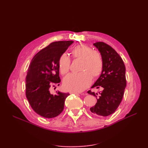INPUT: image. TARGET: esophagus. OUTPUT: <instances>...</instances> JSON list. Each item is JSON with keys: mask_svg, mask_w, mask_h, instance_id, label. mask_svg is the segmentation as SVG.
<instances>
[{"mask_svg": "<svg viewBox=\"0 0 148 148\" xmlns=\"http://www.w3.org/2000/svg\"><path fill=\"white\" fill-rule=\"evenodd\" d=\"M70 94H75V95H77V94H78V92H73V91H70Z\"/></svg>", "mask_w": 148, "mask_h": 148, "instance_id": "34e87169", "label": "esophagus"}]
</instances>
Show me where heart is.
Wrapping results in <instances>:
<instances>
[{
  "label": "heart",
  "instance_id": "b5f03b06",
  "mask_svg": "<svg viewBox=\"0 0 148 148\" xmlns=\"http://www.w3.org/2000/svg\"><path fill=\"white\" fill-rule=\"evenodd\" d=\"M74 60H81L80 71L78 74H70L64 79L63 86L66 90L81 92L89 87L93 78H97L101 75L104 62L99 52L94 51L88 45L79 44L74 46L71 51ZM71 61L66 53H62L58 60L59 71L62 75L69 73Z\"/></svg>",
  "mask_w": 148,
  "mask_h": 148
}]
</instances>
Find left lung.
<instances>
[{"instance_id":"1","label":"left lung","mask_w":148,"mask_h":148,"mask_svg":"<svg viewBox=\"0 0 148 148\" xmlns=\"http://www.w3.org/2000/svg\"><path fill=\"white\" fill-rule=\"evenodd\" d=\"M94 46L101 52L104 67L100 77L91 87L102 89L99 97L97 93L88 91L97 99L96 104L90 110L95 115L106 117L117 110L122 100L127 85L125 66L122 58L110 46L103 42H97Z\"/></svg>"}]
</instances>
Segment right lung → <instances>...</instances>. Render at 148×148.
I'll return each instance as SVG.
<instances>
[{
	"mask_svg": "<svg viewBox=\"0 0 148 148\" xmlns=\"http://www.w3.org/2000/svg\"><path fill=\"white\" fill-rule=\"evenodd\" d=\"M72 41L51 43L34 56L29 66L26 77V96L36 113L47 119L56 117L64 109L69 92H56L51 95L50 88L59 85L58 60Z\"/></svg>",
	"mask_w": 148,
	"mask_h": 148,
	"instance_id": "1",
	"label": "right lung"
}]
</instances>
